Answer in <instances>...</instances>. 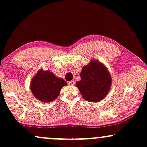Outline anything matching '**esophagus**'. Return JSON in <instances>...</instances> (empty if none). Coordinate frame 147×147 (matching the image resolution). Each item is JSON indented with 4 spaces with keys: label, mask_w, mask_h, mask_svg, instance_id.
<instances>
[{
    "label": "esophagus",
    "mask_w": 147,
    "mask_h": 147,
    "mask_svg": "<svg viewBox=\"0 0 147 147\" xmlns=\"http://www.w3.org/2000/svg\"><path fill=\"white\" fill-rule=\"evenodd\" d=\"M75 84V81H69V82H68V84L70 85V86H74Z\"/></svg>",
    "instance_id": "obj_1"
}]
</instances>
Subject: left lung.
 <instances>
[{
    "mask_svg": "<svg viewBox=\"0 0 147 147\" xmlns=\"http://www.w3.org/2000/svg\"><path fill=\"white\" fill-rule=\"evenodd\" d=\"M81 80L76 82L81 96L89 102L100 101L107 96L112 86V77L105 65L96 59L82 67Z\"/></svg>",
    "mask_w": 147,
    "mask_h": 147,
    "instance_id": "8db88e82",
    "label": "left lung"
}]
</instances>
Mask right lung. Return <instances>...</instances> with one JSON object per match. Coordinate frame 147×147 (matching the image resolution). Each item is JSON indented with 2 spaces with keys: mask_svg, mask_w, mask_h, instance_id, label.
Wrapping results in <instances>:
<instances>
[{
  "mask_svg": "<svg viewBox=\"0 0 147 147\" xmlns=\"http://www.w3.org/2000/svg\"><path fill=\"white\" fill-rule=\"evenodd\" d=\"M66 85V81L50 70L40 68L31 79L30 89L36 99L47 103L55 100L61 88Z\"/></svg>",
  "mask_w": 147,
  "mask_h": 147,
  "instance_id": "add662e5",
  "label": "right lung"
}]
</instances>
